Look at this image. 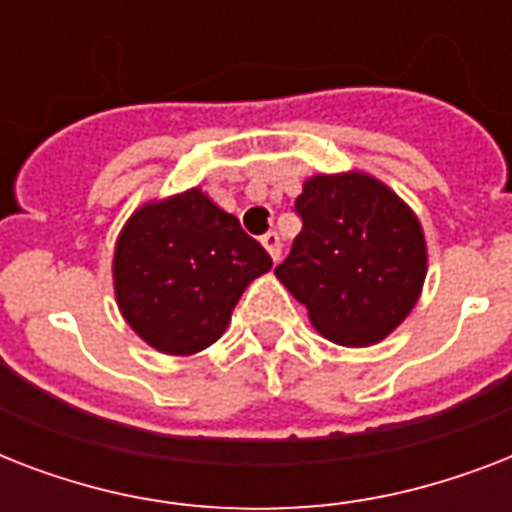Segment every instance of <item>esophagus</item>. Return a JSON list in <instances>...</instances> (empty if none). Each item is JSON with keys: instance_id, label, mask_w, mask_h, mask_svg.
I'll return each instance as SVG.
<instances>
[{"instance_id": "1", "label": "esophagus", "mask_w": 512, "mask_h": 512, "mask_svg": "<svg viewBox=\"0 0 512 512\" xmlns=\"http://www.w3.org/2000/svg\"><path fill=\"white\" fill-rule=\"evenodd\" d=\"M260 244H263V247L268 249V255H271V257H273V263H276V260H279V257H281V239H279V233H276V231L263 233V236H260Z\"/></svg>"}]
</instances>
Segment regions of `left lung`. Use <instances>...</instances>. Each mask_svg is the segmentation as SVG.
Listing matches in <instances>:
<instances>
[{"instance_id": "left-lung-1", "label": "left lung", "mask_w": 512, "mask_h": 512, "mask_svg": "<svg viewBox=\"0 0 512 512\" xmlns=\"http://www.w3.org/2000/svg\"><path fill=\"white\" fill-rule=\"evenodd\" d=\"M295 209L303 231L276 279L327 340L345 348L385 340L412 313L428 273L412 207L377 177L350 170L308 177Z\"/></svg>"}]
</instances>
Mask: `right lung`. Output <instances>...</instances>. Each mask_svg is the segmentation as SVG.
<instances>
[{
  "label": "right lung",
  "instance_id": "1",
  "mask_svg": "<svg viewBox=\"0 0 512 512\" xmlns=\"http://www.w3.org/2000/svg\"><path fill=\"white\" fill-rule=\"evenodd\" d=\"M271 255L201 188L140 204L114 247V295L132 332L167 356L220 340Z\"/></svg>",
  "mask_w": 512,
  "mask_h": 512
}]
</instances>
